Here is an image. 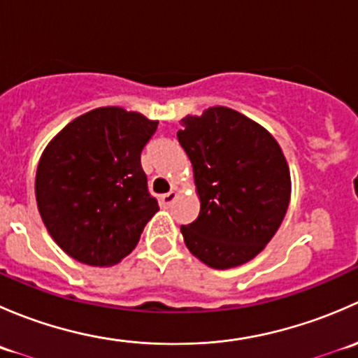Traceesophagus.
<instances>
[{"instance_id":"1","label":"esophagus","mask_w":358,"mask_h":358,"mask_svg":"<svg viewBox=\"0 0 358 358\" xmlns=\"http://www.w3.org/2000/svg\"><path fill=\"white\" fill-rule=\"evenodd\" d=\"M176 197H178V194H176L175 190H169L168 194H164V196H161V204L164 206V208H168V206H171L173 202H175Z\"/></svg>"}]
</instances>
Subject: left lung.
Instances as JSON below:
<instances>
[{"mask_svg": "<svg viewBox=\"0 0 358 358\" xmlns=\"http://www.w3.org/2000/svg\"><path fill=\"white\" fill-rule=\"evenodd\" d=\"M176 133L192 162L199 216L182 227L189 251L216 270L251 262L279 230L291 201V173L277 140L223 106L185 115Z\"/></svg>", "mask_w": 358, "mask_h": 358, "instance_id": "1", "label": "left lung"}]
</instances>
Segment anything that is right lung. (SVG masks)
<instances>
[{
	"instance_id": "right-lung-1",
	"label": "right lung",
	"mask_w": 358,
	"mask_h": 358,
	"mask_svg": "<svg viewBox=\"0 0 358 358\" xmlns=\"http://www.w3.org/2000/svg\"><path fill=\"white\" fill-rule=\"evenodd\" d=\"M159 121L122 107L72 119L39 157L34 194L57 246L79 263L112 266L159 211L140 154Z\"/></svg>"
}]
</instances>
